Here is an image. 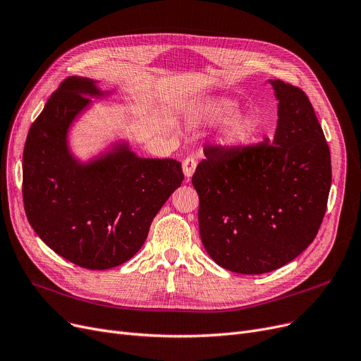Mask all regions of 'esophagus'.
Returning <instances> with one entry per match:
<instances>
[{
  "instance_id": "esophagus-1",
  "label": "esophagus",
  "mask_w": 361,
  "mask_h": 361,
  "mask_svg": "<svg viewBox=\"0 0 361 361\" xmlns=\"http://www.w3.org/2000/svg\"><path fill=\"white\" fill-rule=\"evenodd\" d=\"M195 167H197V161L194 160L192 157L185 158V160H183V164H182V169H183V175H185V178L188 179V180L192 178L194 171H195Z\"/></svg>"
}]
</instances>
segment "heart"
Instances as JSON below:
<instances>
[{
	"mask_svg": "<svg viewBox=\"0 0 361 361\" xmlns=\"http://www.w3.org/2000/svg\"><path fill=\"white\" fill-rule=\"evenodd\" d=\"M238 100L229 96H209L200 99L192 108V118L201 126H219L213 136V145L225 152L244 148L259 132V118L253 112H240Z\"/></svg>",
	"mask_w": 361,
	"mask_h": 361,
	"instance_id": "b5f03b06",
	"label": "heart"
}]
</instances>
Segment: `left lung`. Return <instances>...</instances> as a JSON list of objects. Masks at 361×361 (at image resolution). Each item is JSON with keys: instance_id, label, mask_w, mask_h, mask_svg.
Segmentation results:
<instances>
[{"instance_id": "obj_1", "label": "left lung", "mask_w": 361, "mask_h": 361, "mask_svg": "<svg viewBox=\"0 0 361 361\" xmlns=\"http://www.w3.org/2000/svg\"><path fill=\"white\" fill-rule=\"evenodd\" d=\"M268 82L279 102L272 140L233 152L206 148L192 176L203 246L238 274H265L304 252L331 183L330 151L308 96L281 80Z\"/></svg>"}]
</instances>
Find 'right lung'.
Returning a JSON list of instances; mask_svg holds the SVG:
<instances>
[{"instance_id": "right-lung-1", "label": "right lung", "mask_w": 361, "mask_h": 361, "mask_svg": "<svg viewBox=\"0 0 361 361\" xmlns=\"http://www.w3.org/2000/svg\"><path fill=\"white\" fill-rule=\"evenodd\" d=\"M99 80L69 77L27 133L23 149V203L37 235L66 261L109 269L133 257L155 214L183 182L171 158H142L126 137L89 158L71 147V128L93 99L112 96Z\"/></svg>"}]
</instances>
